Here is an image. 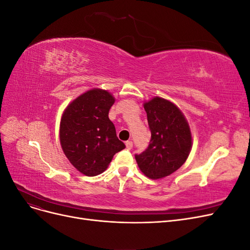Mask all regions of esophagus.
<instances>
[{
	"mask_svg": "<svg viewBox=\"0 0 250 250\" xmlns=\"http://www.w3.org/2000/svg\"><path fill=\"white\" fill-rule=\"evenodd\" d=\"M125 145H126V148H127V149H131L132 146H133V144H132L131 141H127V142L125 143Z\"/></svg>",
	"mask_w": 250,
	"mask_h": 250,
	"instance_id": "34e87169",
	"label": "esophagus"
}]
</instances>
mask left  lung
Masks as SVG:
<instances>
[{"label":"left lung","mask_w":250,"mask_h":250,"mask_svg":"<svg viewBox=\"0 0 250 250\" xmlns=\"http://www.w3.org/2000/svg\"><path fill=\"white\" fill-rule=\"evenodd\" d=\"M151 140L148 148L135 154L143 174L161 179L178 170L191 152L193 140L185 115L173 102L154 97L144 102Z\"/></svg>","instance_id":"obj_1"}]
</instances>
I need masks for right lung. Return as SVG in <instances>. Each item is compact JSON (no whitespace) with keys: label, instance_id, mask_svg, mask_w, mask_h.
Wrapping results in <instances>:
<instances>
[{"label":"right lung","instance_id":"1","mask_svg":"<svg viewBox=\"0 0 250 250\" xmlns=\"http://www.w3.org/2000/svg\"><path fill=\"white\" fill-rule=\"evenodd\" d=\"M116 99L108 90L92 88L74 99L62 112L59 140L67 160L80 173H103L125 145L116 133L108 112Z\"/></svg>","mask_w":250,"mask_h":250}]
</instances>
